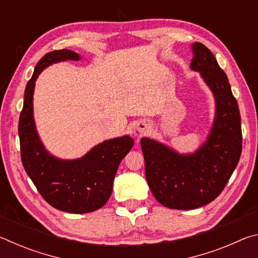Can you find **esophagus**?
<instances>
[{"instance_id": "obj_1", "label": "esophagus", "mask_w": 258, "mask_h": 258, "mask_svg": "<svg viewBox=\"0 0 258 258\" xmlns=\"http://www.w3.org/2000/svg\"><path fill=\"white\" fill-rule=\"evenodd\" d=\"M135 127H137V130L139 131L140 133H146V132H148V131H149L150 124L148 123L147 120H139Z\"/></svg>"}]
</instances>
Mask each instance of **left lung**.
I'll return each mask as SVG.
<instances>
[{"label": "left lung", "instance_id": "obj_1", "mask_svg": "<svg viewBox=\"0 0 258 258\" xmlns=\"http://www.w3.org/2000/svg\"><path fill=\"white\" fill-rule=\"evenodd\" d=\"M190 68L211 89L215 117L208 137L195 152L183 155L149 138L141 139L146 178L163 206L195 209L213 202L228 183L241 155V118L228 77L202 43L192 45Z\"/></svg>", "mask_w": 258, "mask_h": 258}]
</instances>
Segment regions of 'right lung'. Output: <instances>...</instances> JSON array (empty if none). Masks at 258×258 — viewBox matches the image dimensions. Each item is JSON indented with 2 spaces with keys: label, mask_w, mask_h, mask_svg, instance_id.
<instances>
[{
  "label": "right lung",
  "mask_w": 258,
  "mask_h": 258,
  "mask_svg": "<svg viewBox=\"0 0 258 258\" xmlns=\"http://www.w3.org/2000/svg\"><path fill=\"white\" fill-rule=\"evenodd\" d=\"M81 60L76 52L63 49L46 53L38 61L26 85L19 118L20 154L24 168L45 202L59 211L84 214L101 208L112 191L120 161L132 149L130 135L106 140L77 159H60L45 149L34 119L35 82L52 63Z\"/></svg>",
  "instance_id": "add662e5"
}]
</instances>
